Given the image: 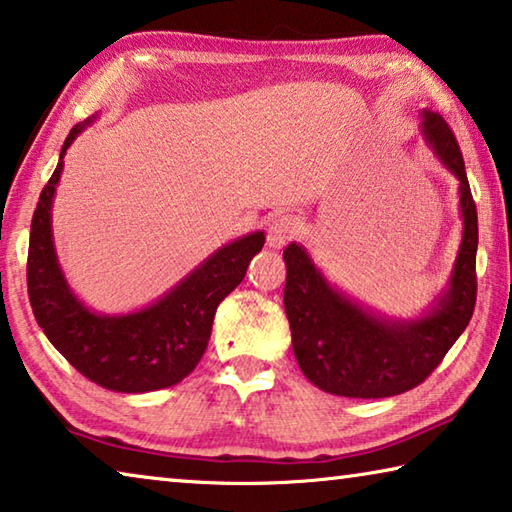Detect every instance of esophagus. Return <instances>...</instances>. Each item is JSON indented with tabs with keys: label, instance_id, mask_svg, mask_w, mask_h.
<instances>
[{
	"label": "esophagus",
	"instance_id": "esophagus-1",
	"mask_svg": "<svg viewBox=\"0 0 512 512\" xmlns=\"http://www.w3.org/2000/svg\"><path fill=\"white\" fill-rule=\"evenodd\" d=\"M296 235H298V219L293 214H282V216H275L271 225H268L266 241L271 248H282Z\"/></svg>",
	"mask_w": 512,
	"mask_h": 512
}]
</instances>
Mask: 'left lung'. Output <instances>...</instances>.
Returning <instances> with one entry per match:
<instances>
[{"mask_svg":"<svg viewBox=\"0 0 512 512\" xmlns=\"http://www.w3.org/2000/svg\"><path fill=\"white\" fill-rule=\"evenodd\" d=\"M422 133L438 160L458 178L463 239L449 287L422 318L391 320L372 314L329 287L298 244L284 248V311L298 366L320 391L377 400L411 391L440 366L465 332L476 305L479 221L463 153L438 112H422Z\"/></svg>","mask_w":512,"mask_h":512,"instance_id":"left-lung-1","label":"left lung"}]
</instances>
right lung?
<instances>
[{
  "label": "right lung",
  "mask_w": 512,
  "mask_h": 512,
  "mask_svg": "<svg viewBox=\"0 0 512 512\" xmlns=\"http://www.w3.org/2000/svg\"><path fill=\"white\" fill-rule=\"evenodd\" d=\"M92 121L69 131L56 171L33 212L27 259L29 302L51 345L83 377L117 393L158 391L183 381L201 361L216 307L244 280L250 259L264 246V232L219 248L151 307L121 316L88 309L60 271L51 237V203L69 144Z\"/></svg>",
  "instance_id": "right-lung-1"
}]
</instances>
